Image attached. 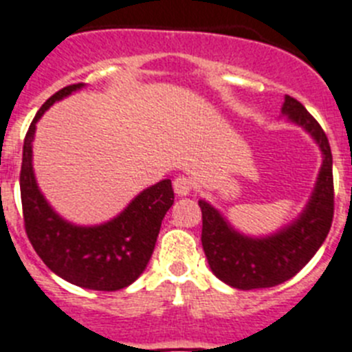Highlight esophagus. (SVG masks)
Instances as JSON below:
<instances>
[{"instance_id": "esophagus-1", "label": "esophagus", "mask_w": 352, "mask_h": 352, "mask_svg": "<svg viewBox=\"0 0 352 352\" xmlns=\"http://www.w3.org/2000/svg\"><path fill=\"white\" fill-rule=\"evenodd\" d=\"M173 187H174V192H176L178 196H188V194L192 192V187H194V183H192V179L188 178V176L179 174V176L174 178Z\"/></svg>"}]
</instances>
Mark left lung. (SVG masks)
Returning a JSON list of instances; mask_svg holds the SVG:
<instances>
[{"mask_svg": "<svg viewBox=\"0 0 352 352\" xmlns=\"http://www.w3.org/2000/svg\"><path fill=\"white\" fill-rule=\"evenodd\" d=\"M281 112L302 126L324 155L319 178L299 219L274 235L253 239L233 230L212 205L199 201L203 213L201 242L210 269L221 281L240 290L276 287L294 278L319 251L333 222V156L326 133L292 96H285Z\"/></svg>", "mask_w": 352, "mask_h": 352, "instance_id": "1", "label": "left lung"}]
</instances>
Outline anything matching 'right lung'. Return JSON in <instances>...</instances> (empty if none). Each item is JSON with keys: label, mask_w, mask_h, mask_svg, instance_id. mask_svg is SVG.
<instances>
[{"label": "right lung", "mask_w": 352, "mask_h": 352, "mask_svg": "<svg viewBox=\"0 0 352 352\" xmlns=\"http://www.w3.org/2000/svg\"><path fill=\"white\" fill-rule=\"evenodd\" d=\"M82 87L83 83H74L58 90L42 104L30 124L19 178L23 217L35 253L56 276L76 287L113 292L133 283L146 269L162 221L174 203V190L170 179H162L101 226H74L47 205L32 167L35 124L55 101Z\"/></svg>", "instance_id": "obj_1"}]
</instances>
